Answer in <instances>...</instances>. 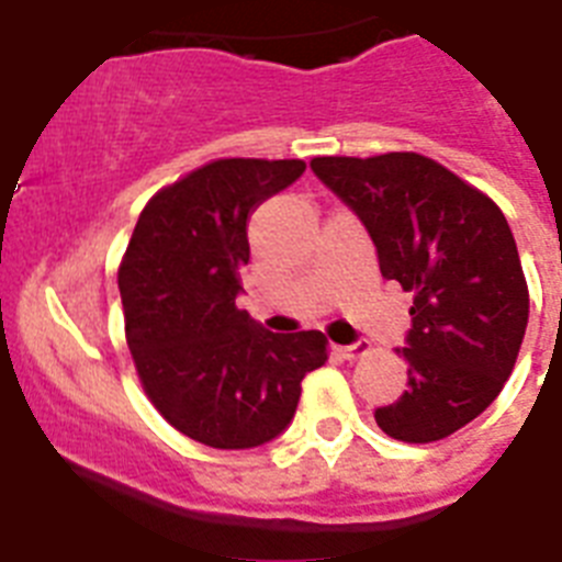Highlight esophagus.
<instances>
[{
  "instance_id": "1",
  "label": "esophagus",
  "mask_w": 562,
  "mask_h": 562,
  "mask_svg": "<svg viewBox=\"0 0 562 562\" xmlns=\"http://www.w3.org/2000/svg\"><path fill=\"white\" fill-rule=\"evenodd\" d=\"M369 349L371 346L366 340H357L351 342V346H335V351L342 357V360H357V357L369 355Z\"/></svg>"
}]
</instances>
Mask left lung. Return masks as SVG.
<instances>
[{
	"instance_id": "left-lung-1",
	"label": "left lung",
	"mask_w": 562,
	"mask_h": 562,
	"mask_svg": "<svg viewBox=\"0 0 562 562\" xmlns=\"http://www.w3.org/2000/svg\"><path fill=\"white\" fill-rule=\"evenodd\" d=\"M315 177L369 231L380 272L414 292L400 355L408 391L374 419L428 445L484 414L513 374L529 290L506 216L479 188L414 151L315 157Z\"/></svg>"
}]
</instances>
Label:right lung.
<instances>
[{
    "label": "right lung",
    "instance_id": "1",
    "mask_svg": "<svg viewBox=\"0 0 562 562\" xmlns=\"http://www.w3.org/2000/svg\"><path fill=\"white\" fill-rule=\"evenodd\" d=\"M304 160H216L154 193L117 270L143 389L180 434L247 450L284 434L301 380L326 362L321 331L272 335L238 310L247 222Z\"/></svg>",
    "mask_w": 562,
    "mask_h": 562
}]
</instances>
